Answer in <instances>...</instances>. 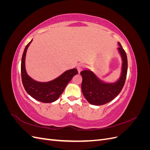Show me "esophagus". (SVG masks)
I'll use <instances>...</instances> for the list:
<instances>
[{"instance_id": "obj_1", "label": "esophagus", "mask_w": 150, "mask_h": 150, "mask_svg": "<svg viewBox=\"0 0 150 150\" xmlns=\"http://www.w3.org/2000/svg\"><path fill=\"white\" fill-rule=\"evenodd\" d=\"M83 68V64H79V65H78V67H77V69H78V72H79V73H80L81 71H82Z\"/></svg>"}]
</instances>
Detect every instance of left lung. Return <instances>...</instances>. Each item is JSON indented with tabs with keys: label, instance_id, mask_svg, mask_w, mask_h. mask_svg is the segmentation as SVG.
I'll use <instances>...</instances> for the list:
<instances>
[{
	"label": "left lung",
	"instance_id": "obj_1",
	"mask_svg": "<svg viewBox=\"0 0 150 150\" xmlns=\"http://www.w3.org/2000/svg\"><path fill=\"white\" fill-rule=\"evenodd\" d=\"M117 48L121 58V73L115 82H105L88 69L81 72L83 78L81 89L85 98L90 104L101 106L112 101L118 95L123 88L128 71L126 54L121 44L117 42Z\"/></svg>",
	"mask_w": 150,
	"mask_h": 150
}]
</instances>
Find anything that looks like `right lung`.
I'll return each instance as SVG.
<instances>
[{
    "mask_svg": "<svg viewBox=\"0 0 150 150\" xmlns=\"http://www.w3.org/2000/svg\"><path fill=\"white\" fill-rule=\"evenodd\" d=\"M31 41L27 45L22 54L21 61V77L24 87L31 97L44 103L56 101L64 91L67 84L73 77L78 74L77 69L67 70L57 78L47 82H39L31 78L25 69V57L27 51Z\"/></svg>",
    "mask_w": 150,
    "mask_h": 150,
    "instance_id": "right-lung-1",
    "label": "right lung"
}]
</instances>
